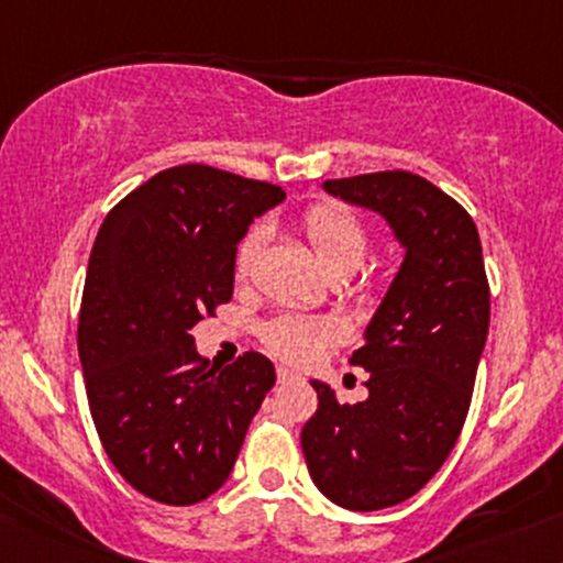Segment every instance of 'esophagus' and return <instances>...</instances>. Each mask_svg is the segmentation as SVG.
I'll return each instance as SVG.
<instances>
[{
    "label": "esophagus",
    "instance_id": "34e87169",
    "mask_svg": "<svg viewBox=\"0 0 563 563\" xmlns=\"http://www.w3.org/2000/svg\"><path fill=\"white\" fill-rule=\"evenodd\" d=\"M294 379H299V374H294L291 368H286V366L277 368V382H280V385H286V382H294Z\"/></svg>",
    "mask_w": 563,
    "mask_h": 563
}]
</instances>
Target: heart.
<instances>
[{
    "label": "heart",
    "mask_w": 563,
    "mask_h": 563,
    "mask_svg": "<svg viewBox=\"0 0 563 563\" xmlns=\"http://www.w3.org/2000/svg\"><path fill=\"white\" fill-rule=\"evenodd\" d=\"M301 232L318 262L331 277H350L366 262L372 234L361 216L336 202H318L301 216ZM264 245V230H251L240 240L234 253V275L249 277ZM344 325L336 318H312V314L286 312L277 314L262 329V342L280 361L307 366L323 355L325 347L342 342Z\"/></svg>",
    "instance_id": "heart-1"
}]
</instances>
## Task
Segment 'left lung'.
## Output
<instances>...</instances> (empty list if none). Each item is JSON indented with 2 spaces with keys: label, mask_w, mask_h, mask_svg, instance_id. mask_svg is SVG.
<instances>
[{
  "label": "left lung",
  "mask_w": 563,
  "mask_h": 563,
  "mask_svg": "<svg viewBox=\"0 0 563 563\" xmlns=\"http://www.w3.org/2000/svg\"><path fill=\"white\" fill-rule=\"evenodd\" d=\"M323 189L390 224L406 256L350 363L368 398L339 404L312 382L318 411L301 452L320 492L347 510L404 503L452 454L489 333V280L471 213L406 170L333 178Z\"/></svg>",
  "instance_id": "1"
}]
</instances>
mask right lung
Here are the masks:
<instances>
[{"label": "right lung", "instance_id": "add662e5", "mask_svg": "<svg viewBox=\"0 0 563 563\" xmlns=\"http://www.w3.org/2000/svg\"><path fill=\"white\" fill-rule=\"evenodd\" d=\"M286 191L211 165L159 170L92 243L77 347L98 438L144 497L195 505L230 478L275 366L211 368L191 329L232 299L234 253Z\"/></svg>", "mask_w": 563, "mask_h": 563}]
</instances>
